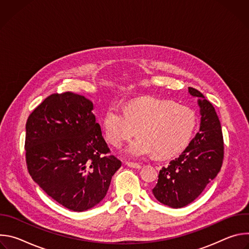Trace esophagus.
Here are the masks:
<instances>
[{"instance_id": "obj_1", "label": "esophagus", "mask_w": 249, "mask_h": 249, "mask_svg": "<svg viewBox=\"0 0 249 249\" xmlns=\"http://www.w3.org/2000/svg\"><path fill=\"white\" fill-rule=\"evenodd\" d=\"M125 164L131 168H134V169H140L142 166L139 164V163H133V162H125Z\"/></svg>"}]
</instances>
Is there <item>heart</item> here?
<instances>
[{"mask_svg":"<svg viewBox=\"0 0 249 249\" xmlns=\"http://www.w3.org/2000/svg\"><path fill=\"white\" fill-rule=\"evenodd\" d=\"M197 125L195 111L171 100L148 98L129 103L126 108L113 103L106 111L103 127L106 138L114 146H121L137 133L125 147L132 159L155 155L169 158L182 152L189 144Z\"/></svg>","mask_w":249,"mask_h":249,"instance_id":"heart-1","label":"heart"}]
</instances>
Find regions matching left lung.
<instances>
[{"label":"left lung","mask_w":249,"mask_h":249,"mask_svg":"<svg viewBox=\"0 0 249 249\" xmlns=\"http://www.w3.org/2000/svg\"><path fill=\"white\" fill-rule=\"evenodd\" d=\"M188 93L198 98L199 132L178 158L160 170L153 189L159 202L175 209L187 206L203 192L218 175L224 159L222 127L214 106L193 88H188Z\"/></svg>","instance_id":"8db88e82"}]
</instances>
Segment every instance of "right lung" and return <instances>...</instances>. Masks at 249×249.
I'll list each match as a JSON object with an SVG mask.
<instances>
[{"label": "right lung", "instance_id": "1", "mask_svg": "<svg viewBox=\"0 0 249 249\" xmlns=\"http://www.w3.org/2000/svg\"><path fill=\"white\" fill-rule=\"evenodd\" d=\"M93 103L73 92L51 94L25 125L27 168L52 199L75 212L99 204L122 162L110 152L92 112Z\"/></svg>", "mask_w": 249, "mask_h": 249}]
</instances>
